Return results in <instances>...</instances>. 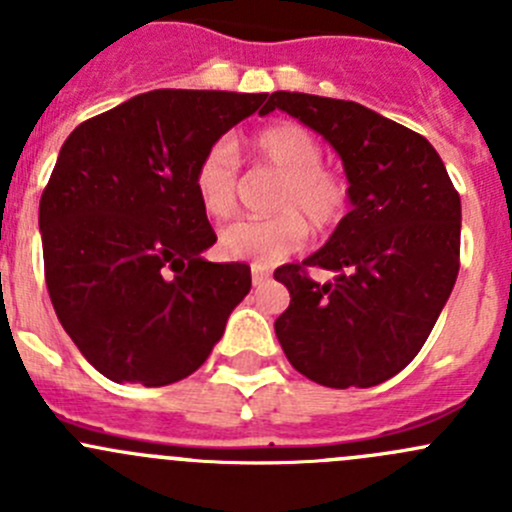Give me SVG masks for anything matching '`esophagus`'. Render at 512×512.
<instances>
[{
    "label": "esophagus",
    "mask_w": 512,
    "mask_h": 512,
    "mask_svg": "<svg viewBox=\"0 0 512 512\" xmlns=\"http://www.w3.org/2000/svg\"><path fill=\"white\" fill-rule=\"evenodd\" d=\"M267 280H270V272H267L265 267H257V265H252V285H255V287H260V285H265Z\"/></svg>",
    "instance_id": "34e87169"
}]
</instances>
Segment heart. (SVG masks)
Segmentation results:
<instances>
[{
	"label": "heart",
	"instance_id": "b5f03b06",
	"mask_svg": "<svg viewBox=\"0 0 512 512\" xmlns=\"http://www.w3.org/2000/svg\"><path fill=\"white\" fill-rule=\"evenodd\" d=\"M255 158L270 173L280 175L272 195L270 220H240L220 232V250L232 260L270 267L302 250L307 223L327 232L339 225L349 205V185L324 168V148L307 128L280 123L255 138ZM193 188L203 213L227 220L237 208L240 160L230 138L215 141L193 175Z\"/></svg>",
	"mask_w": 512,
	"mask_h": 512
}]
</instances>
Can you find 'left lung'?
Instances as JSON below:
<instances>
[{"instance_id": "obj_1", "label": "left lung", "mask_w": 512, "mask_h": 512, "mask_svg": "<svg viewBox=\"0 0 512 512\" xmlns=\"http://www.w3.org/2000/svg\"><path fill=\"white\" fill-rule=\"evenodd\" d=\"M275 108L339 153L352 203L324 247L275 270L289 289L275 334L307 379L369 389L421 352L451 297L461 198L426 138L361 103L275 91L262 113ZM307 266L335 280L314 283Z\"/></svg>"}]
</instances>
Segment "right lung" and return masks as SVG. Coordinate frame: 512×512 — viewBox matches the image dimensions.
<instances>
[{
    "mask_svg": "<svg viewBox=\"0 0 512 512\" xmlns=\"http://www.w3.org/2000/svg\"><path fill=\"white\" fill-rule=\"evenodd\" d=\"M267 94L158 89L74 128L39 203L51 304L79 352L116 384L193 374L250 292V267L208 262L198 160Z\"/></svg>",
    "mask_w": 512,
    "mask_h": 512,
    "instance_id": "add662e5",
    "label": "right lung"
}]
</instances>
